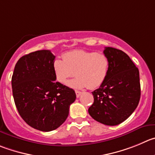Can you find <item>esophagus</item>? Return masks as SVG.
<instances>
[{
	"instance_id": "obj_1",
	"label": "esophagus",
	"mask_w": 155,
	"mask_h": 155,
	"mask_svg": "<svg viewBox=\"0 0 155 155\" xmlns=\"http://www.w3.org/2000/svg\"><path fill=\"white\" fill-rule=\"evenodd\" d=\"M75 92H76V97H77V98H79V96L81 95V94H82V92H80V91L76 90Z\"/></svg>"
}]
</instances>
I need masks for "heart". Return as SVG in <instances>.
Masks as SVG:
<instances>
[{
    "instance_id": "b5f03b06",
    "label": "heart",
    "mask_w": 155,
    "mask_h": 155,
    "mask_svg": "<svg viewBox=\"0 0 155 155\" xmlns=\"http://www.w3.org/2000/svg\"><path fill=\"white\" fill-rule=\"evenodd\" d=\"M110 60L104 53L84 50L66 52L63 59L56 58L53 69L56 81L66 84L68 79L76 75L67 85L73 89H91L99 87L109 73Z\"/></svg>"
}]
</instances>
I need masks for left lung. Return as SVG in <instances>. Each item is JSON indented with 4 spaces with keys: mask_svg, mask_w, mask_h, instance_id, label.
<instances>
[{
    "mask_svg": "<svg viewBox=\"0 0 155 155\" xmlns=\"http://www.w3.org/2000/svg\"><path fill=\"white\" fill-rule=\"evenodd\" d=\"M103 53L110 60L109 73L100 87L92 92L94 102L88 111L95 121L113 126L125 121L139 103V71L123 51L105 47Z\"/></svg>",
    "mask_w": 155,
    "mask_h": 155,
    "instance_id": "1",
    "label": "left lung"
}]
</instances>
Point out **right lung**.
I'll return each mask as SVG.
<instances>
[{
	"instance_id": "1",
	"label": "right lung",
	"mask_w": 155,
	"mask_h": 155,
	"mask_svg": "<svg viewBox=\"0 0 155 155\" xmlns=\"http://www.w3.org/2000/svg\"><path fill=\"white\" fill-rule=\"evenodd\" d=\"M54 60V55L47 50L23 56L16 63L11 79L19 114L30 126L42 131L59 128L76 98L73 89L56 81Z\"/></svg>"
}]
</instances>
